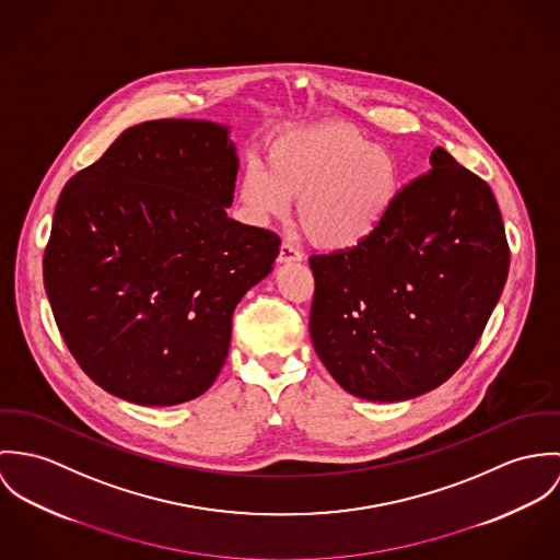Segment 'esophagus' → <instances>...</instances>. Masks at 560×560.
<instances>
[{
    "label": "esophagus",
    "mask_w": 560,
    "mask_h": 560,
    "mask_svg": "<svg viewBox=\"0 0 560 560\" xmlns=\"http://www.w3.org/2000/svg\"><path fill=\"white\" fill-rule=\"evenodd\" d=\"M303 253L296 249L292 243H283L279 249V261L281 264H292V261H301Z\"/></svg>",
    "instance_id": "esophagus-1"
}]
</instances>
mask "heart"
Returning <instances> with one entry per match:
<instances>
[{"mask_svg":"<svg viewBox=\"0 0 560 560\" xmlns=\"http://www.w3.org/2000/svg\"><path fill=\"white\" fill-rule=\"evenodd\" d=\"M401 172L393 152L343 122L307 126L279 137L250 161L238 197L250 221L281 219L299 197V225L311 243L348 250L368 243L393 210Z\"/></svg>","mask_w":560,"mask_h":560,"instance_id":"1","label":"heart"}]
</instances>
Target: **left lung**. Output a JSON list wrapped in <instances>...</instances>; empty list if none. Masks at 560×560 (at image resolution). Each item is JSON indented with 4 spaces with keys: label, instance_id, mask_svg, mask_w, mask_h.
Listing matches in <instances>:
<instances>
[{
    "label": "left lung",
    "instance_id": "8db88e82",
    "mask_svg": "<svg viewBox=\"0 0 560 560\" xmlns=\"http://www.w3.org/2000/svg\"><path fill=\"white\" fill-rule=\"evenodd\" d=\"M368 243L311 255L310 332L328 373L370 401L419 397L462 368L509 272L488 183L435 148Z\"/></svg>",
    "mask_w": 560,
    "mask_h": 560
}]
</instances>
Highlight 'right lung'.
Segmentation results:
<instances>
[{"label": "right lung", "instance_id": "right-lung-1", "mask_svg": "<svg viewBox=\"0 0 560 560\" xmlns=\"http://www.w3.org/2000/svg\"><path fill=\"white\" fill-rule=\"evenodd\" d=\"M236 174L228 126L152 120L66 183L45 290L70 354L107 393L176 406L217 380L234 310L281 245L228 217Z\"/></svg>", "mask_w": 560, "mask_h": 560}]
</instances>
